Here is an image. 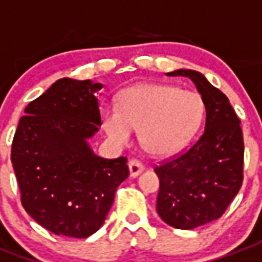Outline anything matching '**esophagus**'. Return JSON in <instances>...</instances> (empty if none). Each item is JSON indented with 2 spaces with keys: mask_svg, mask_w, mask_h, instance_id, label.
<instances>
[{
  "mask_svg": "<svg viewBox=\"0 0 262 262\" xmlns=\"http://www.w3.org/2000/svg\"><path fill=\"white\" fill-rule=\"evenodd\" d=\"M129 170H130L132 178H136L144 170V165L139 160H130L129 161Z\"/></svg>",
  "mask_w": 262,
  "mask_h": 262,
  "instance_id": "34e87169",
  "label": "esophagus"
}]
</instances>
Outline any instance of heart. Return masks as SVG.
I'll return each instance as SVG.
<instances>
[{
  "mask_svg": "<svg viewBox=\"0 0 262 262\" xmlns=\"http://www.w3.org/2000/svg\"><path fill=\"white\" fill-rule=\"evenodd\" d=\"M203 116L204 102L199 93L144 83L125 89L118 106H102L101 123L116 146H127L139 129L148 152L166 156L185 146L200 127Z\"/></svg>",
  "mask_w": 262,
  "mask_h": 262,
  "instance_id": "1",
  "label": "heart"
}]
</instances>
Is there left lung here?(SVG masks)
Segmentation results:
<instances>
[{
	"instance_id": "8db88e82",
	"label": "left lung",
	"mask_w": 262,
	"mask_h": 262,
	"mask_svg": "<svg viewBox=\"0 0 262 262\" xmlns=\"http://www.w3.org/2000/svg\"><path fill=\"white\" fill-rule=\"evenodd\" d=\"M189 77L205 105L201 136L154 170L160 178L157 211L176 229H194L218 220L243 183L245 141L240 119L224 93L195 71L166 73Z\"/></svg>"
}]
</instances>
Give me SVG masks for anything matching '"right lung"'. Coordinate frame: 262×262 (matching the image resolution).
Masks as SVG:
<instances>
[{"instance_id":"obj_1","label":"right lung","mask_w":262,"mask_h":262,"mask_svg":"<svg viewBox=\"0 0 262 262\" xmlns=\"http://www.w3.org/2000/svg\"><path fill=\"white\" fill-rule=\"evenodd\" d=\"M100 83L59 79L25 110L11 161L20 201L42 228L83 239L100 229L118 186L129 176L127 158L105 160L87 146L101 125Z\"/></svg>"}]
</instances>
